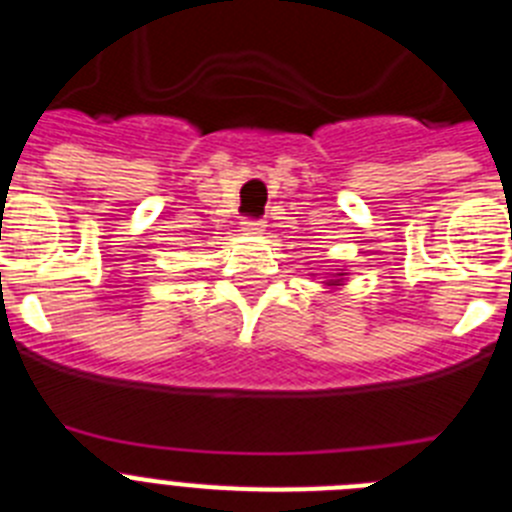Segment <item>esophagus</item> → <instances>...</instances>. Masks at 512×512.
<instances>
[{
	"instance_id": "esophagus-1",
	"label": "esophagus",
	"mask_w": 512,
	"mask_h": 512,
	"mask_svg": "<svg viewBox=\"0 0 512 512\" xmlns=\"http://www.w3.org/2000/svg\"><path fill=\"white\" fill-rule=\"evenodd\" d=\"M241 228H243V233H248V235H259L266 225L261 217H243Z\"/></svg>"
}]
</instances>
